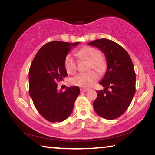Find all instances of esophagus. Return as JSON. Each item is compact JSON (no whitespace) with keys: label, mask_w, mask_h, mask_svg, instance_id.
Wrapping results in <instances>:
<instances>
[{"label":"esophagus","mask_w":155,"mask_h":155,"mask_svg":"<svg viewBox=\"0 0 155 155\" xmlns=\"http://www.w3.org/2000/svg\"><path fill=\"white\" fill-rule=\"evenodd\" d=\"M81 92H86L88 91L87 88H81Z\"/></svg>","instance_id":"obj_1"}]
</instances>
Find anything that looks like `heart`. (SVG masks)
Here are the masks:
<instances>
[{
  "label": "heart",
  "instance_id": "heart-1",
  "mask_svg": "<svg viewBox=\"0 0 155 155\" xmlns=\"http://www.w3.org/2000/svg\"><path fill=\"white\" fill-rule=\"evenodd\" d=\"M78 56L81 59L89 61V69H94L99 74H102L106 70V62L101 58V53L96 48L91 47H86L80 49L77 53ZM64 67L69 74H74L76 71L77 63L73 56L68 54L64 60ZM98 79V76L94 71L86 74H79L73 77L71 83L74 86L82 88H90Z\"/></svg>",
  "mask_w": 155,
  "mask_h": 155
}]
</instances>
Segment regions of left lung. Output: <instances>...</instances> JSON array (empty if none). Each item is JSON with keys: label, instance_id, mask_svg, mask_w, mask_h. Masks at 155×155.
<instances>
[{"label": "left lung", "instance_id": "8db88e82", "mask_svg": "<svg viewBox=\"0 0 155 155\" xmlns=\"http://www.w3.org/2000/svg\"><path fill=\"white\" fill-rule=\"evenodd\" d=\"M88 44L101 50L107 62L106 72L99 83L105 88L96 91L94 108L99 116L115 119L126 111L135 94L133 61L126 50L112 40L99 39Z\"/></svg>", "mask_w": 155, "mask_h": 155}]
</instances>
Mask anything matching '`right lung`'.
<instances>
[{"label":"right lung","mask_w":155,"mask_h":155,"mask_svg":"<svg viewBox=\"0 0 155 155\" xmlns=\"http://www.w3.org/2000/svg\"><path fill=\"white\" fill-rule=\"evenodd\" d=\"M79 42H48L36 54L29 70V94L40 114L51 123L62 122L71 115L80 94L78 86L57 90V81L67 76L64 60Z\"/></svg>","instance_id":"obj_1"}]
</instances>
